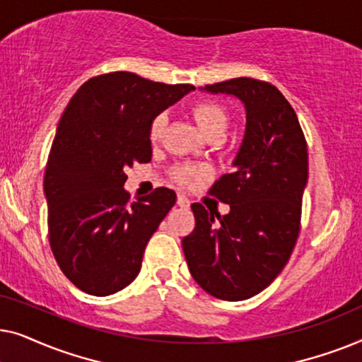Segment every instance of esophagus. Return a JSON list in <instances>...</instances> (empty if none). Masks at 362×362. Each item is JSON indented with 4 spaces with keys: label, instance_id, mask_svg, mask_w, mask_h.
I'll return each mask as SVG.
<instances>
[{
    "label": "esophagus",
    "instance_id": "esophagus-1",
    "mask_svg": "<svg viewBox=\"0 0 362 362\" xmlns=\"http://www.w3.org/2000/svg\"><path fill=\"white\" fill-rule=\"evenodd\" d=\"M189 199L185 194H177V206L180 207H189Z\"/></svg>",
    "mask_w": 362,
    "mask_h": 362
}]
</instances>
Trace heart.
Masks as SVG:
<instances>
[{"label":"heart","instance_id":"1","mask_svg":"<svg viewBox=\"0 0 362 362\" xmlns=\"http://www.w3.org/2000/svg\"><path fill=\"white\" fill-rule=\"evenodd\" d=\"M192 115H194L197 127L201 128V132L204 135H209V133L219 130L226 132L227 125H229V115H227L226 108L216 102L196 103L194 108H192ZM165 128L166 115L165 113H160V115L155 117V120L150 125V140L153 143L160 140L163 133H165ZM202 175H204V170L199 166H182L180 170H176V177L181 182H196L197 180H201Z\"/></svg>","mask_w":362,"mask_h":362}]
</instances>
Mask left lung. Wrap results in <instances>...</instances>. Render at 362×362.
Listing matches in <instances>:
<instances>
[{"label":"left lung","instance_id":"obj_1","mask_svg":"<svg viewBox=\"0 0 362 362\" xmlns=\"http://www.w3.org/2000/svg\"><path fill=\"white\" fill-rule=\"evenodd\" d=\"M199 88L240 100L245 132L234 171L211 187L229 204V214L194 202L196 227L182 239V250L202 290L240 301L267 288L290 259L308 182V150L298 117L272 83L239 77Z\"/></svg>","mask_w":362,"mask_h":362}]
</instances>
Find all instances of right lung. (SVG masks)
<instances>
[{
	"label": "right lung",
	"instance_id": "obj_1",
	"mask_svg": "<svg viewBox=\"0 0 362 362\" xmlns=\"http://www.w3.org/2000/svg\"><path fill=\"white\" fill-rule=\"evenodd\" d=\"M192 90L112 72L82 83L64 110L44 176L49 242L64 275L86 293H117L140 274L176 192L158 187L128 202L125 170L151 160V122Z\"/></svg>",
	"mask_w": 362,
	"mask_h": 362
}]
</instances>
